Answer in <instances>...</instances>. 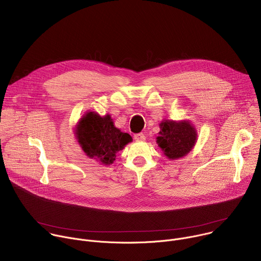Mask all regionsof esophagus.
<instances>
[{
	"instance_id": "esophagus-1",
	"label": "esophagus",
	"mask_w": 261,
	"mask_h": 261,
	"mask_svg": "<svg viewBox=\"0 0 261 261\" xmlns=\"http://www.w3.org/2000/svg\"><path fill=\"white\" fill-rule=\"evenodd\" d=\"M134 139L136 141H141V140H144L145 139V136L143 133H138V134H135L134 135Z\"/></svg>"
}]
</instances>
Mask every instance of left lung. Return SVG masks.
Masks as SVG:
<instances>
[{
    "label": "left lung",
    "mask_w": 261,
    "mask_h": 261,
    "mask_svg": "<svg viewBox=\"0 0 261 261\" xmlns=\"http://www.w3.org/2000/svg\"><path fill=\"white\" fill-rule=\"evenodd\" d=\"M157 143L169 159L187 155L196 140V131L189 122L164 121L160 124Z\"/></svg>",
    "instance_id": "left-lung-1"
}]
</instances>
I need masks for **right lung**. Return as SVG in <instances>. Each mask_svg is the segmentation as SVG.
<instances>
[{"label": "right lung", "instance_id": "obj_1", "mask_svg": "<svg viewBox=\"0 0 261 261\" xmlns=\"http://www.w3.org/2000/svg\"><path fill=\"white\" fill-rule=\"evenodd\" d=\"M75 131L84 152L103 164L113 163L117 153L132 140L128 133L121 132L114 126L108 115L100 117L92 111L79 122Z\"/></svg>", "mask_w": 261, "mask_h": 261}]
</instances>
